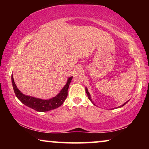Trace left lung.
<instances>
[{"mask_svg": "<svg viewBox=\"0 0 149 149\" xmlns=\"http://www.w3.org/2000/svg\"><path fill=\"white\" fill-rule=\"evenodd\" d=\"M85 91H86V93H87V97H88V98L89 99V100H91V102H92V100H91V97H90V94H89V93L88 92V90H87V87H85ZM128 101H129V100H128ZM128 101H127V102H125V103H124L123 105H121V107H123V106H124V105H125L126 103H127V102H128Z\"/></svg>", "mask_w": 149, "mask_h": 149, "instance_id": "8db88e82", "label": "left lung"}]
</instances>
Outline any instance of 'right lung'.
Here are the masks:
<instances>
[{
  "mask_svg": "<svg viewBox=\"0 0 149 149\" xmlns=\"http://www.w3.org/2000/svg\"><path fill=\"white\" fill-rule=\"evenodd\" d=\"M72 79V77L68 78L66 85L63 87V89L59 93V94L57 95L56 97L49 100H42L39 98H36V97L32 96H28V95L23 94L17 88V86H16L15 83L14 82L13 74L11 75L12 85H13V90L16 97L24 104H25L27 107L31 108V109L38 112L49 111L60 107L63 104V102L65 101V100L66 99L67 95H68V89Z\"/></svg>",
  "mask_w": 149,
  "mask_h": 149,
  "instance_id": "1",
  "label": "right lung"
}]
</instances>
